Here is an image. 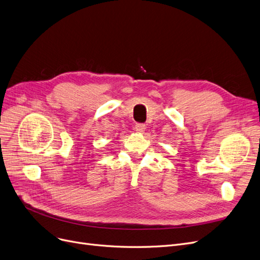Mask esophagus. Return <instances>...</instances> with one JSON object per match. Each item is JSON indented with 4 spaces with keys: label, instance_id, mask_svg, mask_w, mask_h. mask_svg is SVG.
<instances>
[{
    "label": "esophagus",
    "instance_id": "esophagus-1",
    "mask_svg": "<svg viewBox=\"0 0 260 260\" xmlns=\"http://www.w3.org/2000/svg\"><path fill=\"white\" fill-rule=\"evenodd\" d=\"M145 129H146V125H145V124L137 123V124L135 125V131H136L137 133H143V132H145Z\"/></svg>",
    "mask_w": 260,
    "mask_h": 260
}]
</instances>
